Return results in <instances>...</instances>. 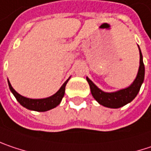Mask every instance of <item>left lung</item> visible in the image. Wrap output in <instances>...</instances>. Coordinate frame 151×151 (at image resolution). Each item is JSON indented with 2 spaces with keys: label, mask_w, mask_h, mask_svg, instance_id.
Returning a JSON list of instances; mask_svg holds the SVG:
<instances>
[{
  "label": "left lung",
  "mask_w": 151,
  "mask_h": 151,
  "mask_svg": "<svg viewBox=\"0 0 151 151\" xmlns=\"http://www.w3.org/2000/svg\"><path fill=\"white\" fill-rule=\"evenodd\" d=\"M139 53H140V65H139L137 76L133 83L130 87L124 89H121L119 91L113 92V93H105L101 91L100 88H98L93 84V82L87 77V81L90 86V90L93 97L101 105L110 108H119L131 102L137 96L145 79V64L143 62V55L140 49H139Z\"/></svg>",
  "instance_id": "8db88e82"
}]
</instances>
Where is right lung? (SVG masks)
Here are the masks:
<instances>
[{"label":"right lung","mask_w":151,"mask_h":151,"mask_svg":"<svg viewBox=\"0 0 151 151\" xmlns=\"http://www.w3.org/2000/svg\"><path fill=\"white\" fill-rule=\"evenodd\" d=\"M68 81H69V79L63 83V85L60 88L59 90L55 94H53L50 97L45 98V99H29V98H26V97L20 95L19 93H18L13 88V87L11 86L9 81H8V86H9V88H10L11 92L14 93L16 100L21 106H23L24 107H26L29 110L37 111V112H45V111L50 110V109H52V108H54L59 105L63 95H64L65 86H66Z\"/></svg>","instance_id":"obj_1"}]
</instances>
